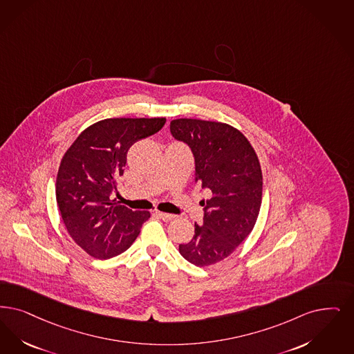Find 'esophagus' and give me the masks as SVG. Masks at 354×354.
<instances>
[{
	"instance_id": "esophagus-1",
	"label": "esophagus",
	"mask_w": 354,
	"mask_h": 354,
	"mask_svg": "<svg viewBox=\"0 0 354 354\" xmlns=\"http://www.w3.org/2000/svg\"><path fill=\"white\" fill-rule=\"evenodd\" d=\"M156 214L159 218H162L163 221H172L176 217L175 214H171V213L156 212Z\"/></svg>"
}]
</instances>
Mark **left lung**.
Here are the masks:
<instances>
[{
  "mask_svg": "<svg viewBox=\"0 0 354 354\" xmlns=\"http://www.w3.org/2000/svg\"><path fill=\"white\" fill-rule=\"evenodd\" d=\"M170 131L195 158V182L205 192L201 225L179 253L204 268L232 254L254 227L262 201V171L250 142L227 124L196 118L171 121Z\"/></svg>",
  "mask_w": 354,
  "mask_h": 354,
  "instance_id": "1",
  "label": "left lung"
}]
</instances>
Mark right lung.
I'll use <instances>...</instances> for the list:
<instances>
[{"label":"right lung","mask_w":354,"mask_h":354,"mask_svg":"<svg viewBox=\"0 0 354 354\" xmlns=\"http://www.w3.org/2000/svg\"><path fill=\"white\" fill-rule=\"evenodd\" d=\"M166 118H106L75 140L57 176V203L72 240L88 254L108 259L138 237L147 211L111 200L133 143L159 131Z\"/></svg>","instance_id":"obj_1"}]
</instances>
